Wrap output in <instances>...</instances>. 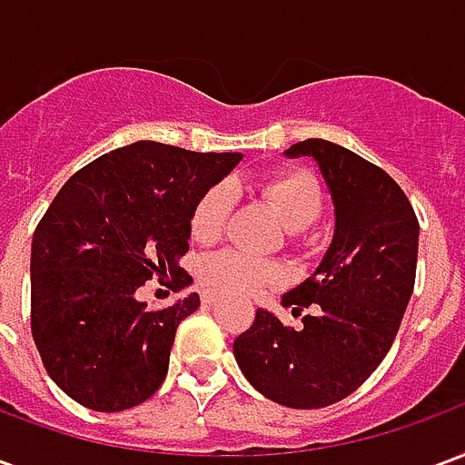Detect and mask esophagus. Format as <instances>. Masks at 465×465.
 Masks as SVG:
<instances>
[{
    "label": "esophagus",
    "instance_id": "obj_1",
    "mask_svg": "<svg viewBox=\"0 0 465 465\" xmlns=\"http://www.w3.org/2000/svg\"><path fill=\"white\" fill-rule=\"evenodd\" d=\"M219 302V293H213V292H203V303L206 306H213V303Z\"/></svg>",
    "mask_w": 465,
    "mask_h": 465
}]
</instances>
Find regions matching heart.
Returning a JSON list of instances; mask_svg holds the SVG:
<instances>
[{
	"label": "heart",
	"instance_id": "b5f03b06",
	"mask_svg": "<svg viewBox=\"0 0 465 465\" xmlns=\"http://www.w3.org/2000/svg\"><path fill=\"white\" fill-rule=\"evenodd\" d=\"M262 193L273 203L286 229L302 232L306 226L319 222L323 212V186L319 176L309 169H283L266 176L259 183ZM233 193L229 183H213L202 193L192 212V236L196 242H216L223 232V223L232 212ZM202 282L223 293H259L269 289L279 279L276 266L252 253L223 252L209 253L199 266Z\"/></svg>",
	"mask_w": 465,
	"mask_h": 465
}]
</instances>
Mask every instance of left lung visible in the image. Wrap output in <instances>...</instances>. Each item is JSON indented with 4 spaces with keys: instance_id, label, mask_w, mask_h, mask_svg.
<instances>
[{
    "instance_id": "obj_1",
    "label": "left lung",
    "mask_w": 465,
    "mask_h": 465,
    "mask_svg": "<svg viewBox=\"0 0 465 465\" xmlns=\"http://www.w3.org/2000/svg\"><path fill=\"white\" fill-rule=\"evenodd\" d=\"M286 156H313L333 199L336 229L319 269L283 293L302 319L283 326L259 309L233 341L243 376L289 409H323L346 399L386 359L409 306L419 219L399 183L376 163L326 139H306Z\"/></svg>"
}]
</instances>
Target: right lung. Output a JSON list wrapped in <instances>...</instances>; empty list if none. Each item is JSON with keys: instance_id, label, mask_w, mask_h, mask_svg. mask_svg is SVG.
Returning <instances> with one entry per match:
<instances>
[{"instance_id": "obj_1", "label": "right lung", "mask_w": 465, "mask_h": 465, "mask_svg": "<svg viewBox=\"0 0 465 465\" xmlns=\"http://www.w3.org/2000/svg\"><path fill=\"white\" fill-rule=\"evenodd\" d=\"M242 153H199L136 142L99 156L59 189L32 239V336L46 373L92 411L132 409L166 379L179 323L199 309L189 293L149 309V279L192 283V212Z\"/></svg>"}]
</instances>
